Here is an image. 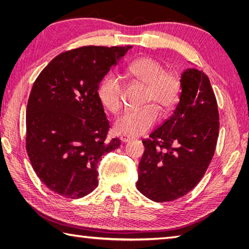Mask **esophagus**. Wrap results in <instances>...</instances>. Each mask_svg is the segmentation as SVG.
I'll list each match as a JSON object with an SVG mask.
<instances>
[{"mask_svg": "<svg viewBox=\"0 0 249 249\" xmlns=\"http://www.w3.org/2000/svg\"><path fill=\"white\" fill-rule=\"evenodd\" d=\"M133 139H134L133 137L126 136V135H122V136L120 137V140H121L122 142H123V143H126V142H129V141H131Z\"/></svg>", "mask_w": 249, "mask_h": 249, "instance_id": "1", "label": "esophagus"}]
</instances>
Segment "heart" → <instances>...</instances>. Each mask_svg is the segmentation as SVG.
<instances>
[{
    "mask_svg": "<svg viewBox=\"0 0 249 249\" xmlns=\"http://www.w3.org/2000/svg\"><path fill=\"white\" fill-rule=\"evenodd\" d=\"M125 76L144 86L143 103L152 104L125 111L115 121L114 129L118 134L139 136L151 129L160 118L157 105L162 113L173 109L181 93V80L176 71L165 70L162 63L152 56H141L130 62L125 67ZM122 93L123 86L113 73H107L98 84L99 102L111 113L121 109Z\"/></svg>",
    "mask_w": 249,
    "mask_h": 249,
    "instance_id": "1",
    "label": "heart"
}]
</instances>
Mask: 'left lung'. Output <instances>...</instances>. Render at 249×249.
I'll return each mask as SVG.
<instances>
[{
  "mask_svg": "<svg viewBox=\"0 0 249 249\" xmlns=\"http://www.w3.org/2000/svg\"><path fill=\"white\" fill-rule=\"evenodd\" d=\"M219 114L209 77L188 68L173 114L149 139L138 167L137 189L155 202L177 200L202 178L214 156Z\"/></svg>",
  "mask_w": 249,
  "mask_h": 249,
  "instance_id": "obj_1",
  "label": "left lung"
}]
</instances>
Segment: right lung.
<instances>
[{
    "mask_svg": "<svg viewBox=\"0 0 249 249\" xmlns=\"http://www.w3.org/2000/svg\"><path fill=\"white\" fill-rule=\"evenodd\" d=\"M131 46H86L56 55L32 88L25 147L39 179L52 192L79 199L97 187L103 156L121 145L107 140L109 122L97 88Z\"/></svg>",
    "mask_w": 249,
    "mask_h": 249,
    "instance_id": "obj_1",
    "label": "right lung"
}]
</instances>
